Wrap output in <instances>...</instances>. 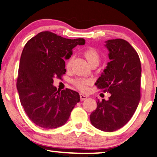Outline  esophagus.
<instances>
[{
	"instance_id": "esophagus-1",
	"label": "esophagus",
	"mask_w": 157,
	"mask_h": 157,
	"mask_svg": "<svg viewBox=\"0 0 157 157\" xmlns=\"http://www.w3.org/2000/svg\"><path fill=\"white\" fill-rule=\"evenodd\" d=\"M79 96H80V99L82 101L85 100V99H86L88 98L86 95H84V94H82V93L79 94Z\"/></svg>"
}]
</instances>
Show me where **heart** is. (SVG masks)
I'll return each mask as SVG.
<instances>
[{
	"label": "heart",
	"mask_w": 157,
	"mask_h": 157,
	"mask_svg": "<svg viewBox=\"0 0 157 157\" xmlns=\"http://www.w3.org/2000/svg\"><path fill=\"white\" fill-rule=\"evenodd\" d=\"M83 55L86 59L88 64L90 66L93 65H98L99 64V61H100V55L98 51L93 47H89L86 48V49L84 51ZM72 59L73 58H70L66 62V69H70L72 65ZM72 84L74 86H75L79 90L84 91L86 90L87 86L88 84H90V80L88 79L85 78H76L73 79L72 81Z\"/></svg>",
	"instance_id": "b5f03b06"
}]
</instances>
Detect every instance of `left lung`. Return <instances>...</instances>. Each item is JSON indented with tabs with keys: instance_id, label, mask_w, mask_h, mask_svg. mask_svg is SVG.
<instances>
[{
	"instance_id": "left-lung-1",
	"label": "left lung",
	"mask_w": 157,
	"mask_h": 157,
	"mask_svg": "<svg viewBox=\"0 0 157 157\" xmlns=\"http://www.w3.org/2000/svg\"><path fill=\"white\" fill-rule=\"evenodd\" d=\"M108 62L95 85L111 95L108 100L97 102L90 115L93 126L105 132H113L125 126L135 113L141 99V66L137 52L123 39L106 41Z\"/></svg>"
}]
</instances>
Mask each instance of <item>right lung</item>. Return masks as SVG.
<instances>
[{"label":"right lung","instance_id":"obj_1","mask_svg":"<svg viewBox=\"0 0 157 157\" xmlns=\"http://www.w3.org/2000/svg\"><path fill=\"white\" fill-rule=\"evenodd\" d=\"M84 43V38L67 39L42 31L25 45L16 87L25 113L37 126L52 129L65 124L80 101L78 92L57 90L53 82L66 73L63 58L69 59L73 48Z\"/></svg>","mask_w":157,"mask_h":157}]
</instances>
